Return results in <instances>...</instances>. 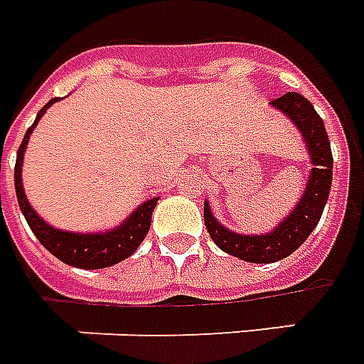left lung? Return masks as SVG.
Returning <instances> with one entry per match:
<instances>
[{"instance_id":"8db88e82","label":"left lung","mask_w":364,"mask_h":364,"mask_svg":"<svg viewBox=\"0 0 364 364\" xmlns=\"http://www.w3.org/2000/svg\"><path fill=\"white\" fill-rule=\"evenodd\" d=\"M272 105L280 112H284L296 123V127L300 129L308 143L311 162L316 166L311 168L310 182L306 186L300 203L272 233H267V235L233 233L223 225H219L218 219L211 215L208 203L203 205V221H205L208 233L221 251L239 257L247 262H264V264L286 259L311 235V231L316 229L323 213L327 196L331 190V178H333V154H331L329 136H327L323 119L314 109V105L298 92L280 95L277 100H272Z\"/></svg>"}]
</instances>
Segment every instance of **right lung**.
Segmentation results:
<instances>
[{"label":"right lung","mask_w":364,"mask_h":364,"mask_svg":"<svg viewBox=\"0 0 364 364\" xmlns=\"http://www.w3.org/2000/svg\"><path fill=\"white\" fill-rule=\"evenodd\" d=\"M54 102H58L56 97L50 100L48 104L38 112L35 123L27 129V133L23 136V143L17 151V161H15V192H17V202L21 208L23 215L29 223L31 231L37 235L41 245L45 247L46 251L53 252L56 259H60L70 267L76 269H105L117 264L121 260H125L136 251V247L143 243V239L149 233L151 228V218H153V210L156 205V198L145 202L141 208H136L129 219H125V223H121L117 229H112L107 233H68V231H60V229L50 228L48 223H45L43 219L38 218L37 213L33 211V208L25 198V190L21 184V164H23V153L25 146L29 141V135L33 133V129L38 123V119L43 117V113L46 112L48 105H53Z\"/></svg>","instance_id":"right-lung-1"}]
</instances>
